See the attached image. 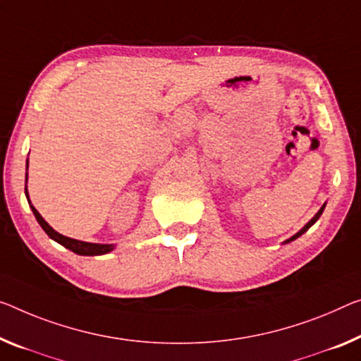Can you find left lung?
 Instances as JSON below:
<instances>
[{
	"mask_svg": "<svg viewBox=\"0 0 361 361\" xmlns=\"http://www.w3.org/2000/svg\"><path fill=\"white\" fill-rule=\"evenodd\" d=\"M324 207H326V203L323 204V207H321V208H319V212H318V213H316V214L313 216V218H312V219H310V221H308V223H307V224H305V226L302 227V229L297 232V234H295V235H292L290 238H287V240H286L284 243H289V242H292V240H295V238H298V237H300L302 234H305V232H307V231L310 229V227H312V226H313V224L316 223V221H318V219H319V216H321V214H323V212H324Z\"/></svg>",
	"mask_w": 361,
	"mask_h": 361,
	"instance_id": "1",
	"label": "left lung"
}]
</instances>
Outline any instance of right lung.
Returning <instances> with one entry per match:
<instances>
[{
  "mask_svg": "<svg viewBox=\"0 0 361 361\" xmlns=\"http://www.w3.org/2000/svg\"><path fill=\"white\" fill-rule=\"evenodd\" d=\"M27 169H29V159H27ZM25 182H27V174H25ZM25 197L29 200V192H27V185H25ZM29 204L32 208L33 214H35V218L38 221V224L42 226V229L47 232L49 238H53L54 242L61 243V245L68 248V250L74 252L77 255H84V257H97V255H104V253H109L114 250V245L113 243H92V242H82V240H75V238H71V237H66L63 234H59L53 229L51 226H49L45 219L42 218V214L37 212L35 208H33V204L30 203L29 200Z\"/></svg>",
  "mask_w": 361,
  "mask_h": 361,
  "instance_id": "obj_1",
  "label": "right lung"
}]
</instances>
